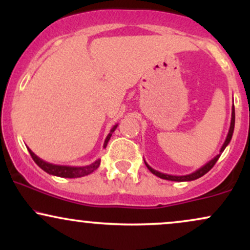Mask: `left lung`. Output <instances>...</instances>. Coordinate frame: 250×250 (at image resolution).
<instances>
[{
  "mask_svg": "<svg viewBox=\"0 0 250 250\" xmlns=\"http://www.w3.org/2000/svg\"><path fill=\"white\" fill-rule=\"evenodd\" d=\"M234 127H235V108H234V104L233 107H231V120H230V127H229V131H228V135H227L226 137V141L225 143L222 145V147L220 149V153L216 155V156L214 157V159H211L210 161L206 163L205 166H202V167L197 169V170H195L194 173L191 174H188V175H169V174H163V173H160V171L155 170L150 167V166L148 165L147 162L145 161L146 166H147V168L149 170L151 171L154 175H156L157 177H160V179H163V180H168V181H176V182H185V181H194L196 179H199V177L203 176L205 174H207L209 170H210L211 168L214 167V165L216 163L217 160H219V157L221 156V154L223 153V150H225L227 146L229 145V142H230L231 137H233V133H234Z\"/></svg>",
  "mask_w": 250,
  "mask_h": 250,
  "instance_id": "8db88e82",
  "label": "left lung"
}]
</instances>
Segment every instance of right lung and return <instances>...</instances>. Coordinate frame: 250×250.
Instances as JSON below:
<instances>
[{"label":"right lung","mask_w":250,"mask_h":250,"mask_svg":"<svg viewBox=\"0 0 250 250\" xmlns=\"http://www.w3.org/2000/svg\"><path fill=\"white\" fill-rule=\"evenodd\" d=\"M117 125H115L113 128L110 129V131H109L108 136L105 137L104 143H103V148L107 147L108 141H109V140H110L111 135H113L114 131H115V129L117 128ZM28 151H29V154L31 155V157H33V160H34V161H35L36 165L39 166V167L41 168V169H43V170H44L45 173H48V174H50V175H54V176L65 177V179H75V177L85 176V175L93 173L94 170H96V169L99 168L100 163H101V160L99 159V160H96L95 162L91 163V165L83 166V167H71V166L53 165V163L43 161V160L40 159V157L37 156V155L34 154L29 148H28Z\"/></svg>","instance_id":"1"}]
</instances>
